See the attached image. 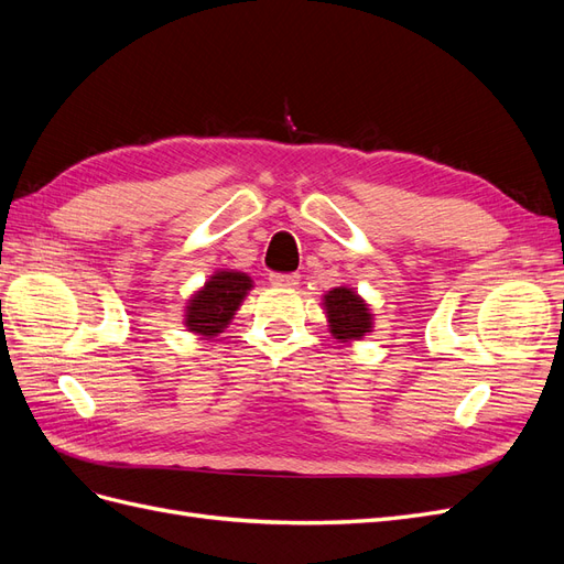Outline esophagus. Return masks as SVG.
Instances as JSON below:
<instances>
[{"instance_id":"1","label":"esophagus","mask_w":564,"mask_h":564,"mask_svg":"<svg viewBox=\"0 0 564 564\" xmlns=\"http://www.w3.org/2000/svg\"><path fill=\"white\" fill-rule=\"evenodd\" d=\"M270 284L275 286H296L299 275L296 272H270Z\"/></svg>"}]
</instances>
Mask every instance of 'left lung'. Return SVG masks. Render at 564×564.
Listing matches in <instances>:
<instances>
[{
	"mask_svg": "<svg viewBox=\"0 0 564 564\" xmlns=\"http://www.w3.org/2000/svg\"><path fill=\"white\" fill-rule=\"evenodd\" d=\"M324 308L332 322V334L340 340L362 338L371 332V313L367 303L348 286H336L324 296Z\"/></svg>",
	"mask_w": 564,
	"mask_h": 564,
	"instance_id": "left-lung-1",
	"label": "left lung"
}]
</instances>
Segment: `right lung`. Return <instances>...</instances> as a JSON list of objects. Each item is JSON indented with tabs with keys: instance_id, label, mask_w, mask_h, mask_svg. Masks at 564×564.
<instances>
[{
	"instance_id": "obj_1",
	"label": "right lung",
	"mask_w": 564,
	"mask_h": 564,
	"mask_svg": "<svg viewBox=\"0 0 564 564\" xmlns=\"http://www.w3.org/2000/svg\"><path fill=\"white\" fill-rule=\"evenodd\" d=\"M251 289V280L245 272H216V275L204 284L202 292L193 296L187 303L185 313V327L191 332H197L202 336H216L220 329H226V324L240 308L242 299Z\"/></svg>"
}]
</instances>
